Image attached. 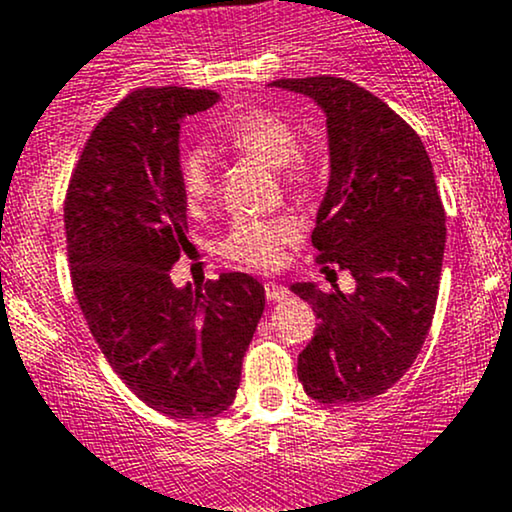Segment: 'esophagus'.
<instances>
[{"label":"esophagus","instance_id":"esophagus-1","mask_svg":"<svg viewBox=\"0 0 512 512\" xmlns=\"http://www.w3.org/2000/svg\"><path fill=\"white\" fill-rule=\"evenodd\" d=\"M266 297H268V302L287 300V297H290V290L278 283H266Z\"/></svg>","mask_w":512,"mask_h":512}]
</instances>
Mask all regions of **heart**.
Instances as JSON below:
<instances>
[{"mask_svg": "<svg viewBox=\"0 0 512 512\" xmlns=\"http://www.w3.org/2000/svg\"><path fill=\"white\" fill-rule=\"evenodd\" d=\"M217 135L229 152L273 164L287 191L312 193L324 179V154L312 145H300L295 125L268 108H249L227 118ZM179 183L188 208H203L217 186L215 154L208 147L183 152ZM300 237L302 229L290 217H239L220 241V254L251 271H271L283 263L287 246L297 244Z\"/></svg>", "mask_w": 512, "mask_h": 512, "instance_id": "heart-1", "label": "heart"}]
</instances>
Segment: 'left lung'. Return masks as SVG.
Listing matches in <instances>:
<instances>
[{
    "mask_svg": "<svg viewBox=\"0 0 512 512\" xmlns=\"http://www.w3.org/2000/svg\"><path fill=\"white\" fill-rule=\"evenodd\" d=\"M326 111L331 179L312 232L314 261L353 273V295L312 283L292 292L319 324L297 358L321 404L375 399L421 353L438 302L445 208L418 132L372 91L331 74L278 79Z\"/></svg>",
    "mask_w": 512,
    "mask_h": 512,
    "instance_id": "left-lung-1",
    "label": "left lung"
}]
</instances>
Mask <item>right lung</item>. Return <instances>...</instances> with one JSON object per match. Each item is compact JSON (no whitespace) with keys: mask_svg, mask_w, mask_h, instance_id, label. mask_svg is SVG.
I'll return each mask as SVG.
<instances>
[{"mask_svg":"<svg viewBox=\"0 0 512 512\" xmlns=\"http://www.w3.org/2000/svg\"><path fill=\"white\" fill-rule=\"evenodd\" d=\"M217 101L183 86L130 91L91 130L65 195L72 287L91 336L137 399L174 418L229 409L266 304L246 273L195 292L171 283L188 246L181 120Z\"/></svg>","mask_w":512,"mask_h":512,"instance_id":"1","label":"right lung"}]
</instances>
